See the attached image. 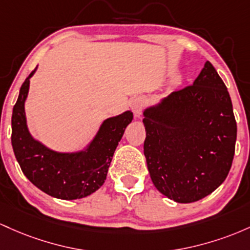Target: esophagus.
Listing matches in <instances>:
<instances>
[{
  "instance_id": "obj_1",
  "label": "esophagus",
  "mask_w": 250,
  "mask_h": 250,
  "mask_svg": "<svg viewBox=\"0 0 250 250\" xmlns=\"http://www.w3.org/2000/svg\"><path fill=\"white\" fill-rule=\"evenodd\" d=\"M144 106H145V100L143 99V98H137V99H134V102L132 104V110H133L134 116L137 118H140V116H142L143 110H144Z\"/></svg>"
}]
</instances>
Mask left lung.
Here are the masks:
<instances>
[{
    "instance_id": "left-lung-1",
    "label": "left lung",
    "mask_w": 250,
    "mask_h": 250,
    "mask_svg": "<svg viewBox=\"0 0 250 250\" xmlns=\"http://www.w3.org/2000/svg\"><path fill=\"white\" fill-rule=\"evenodd\" d=\"M144 155L157 189L178 203L200 201L223 183L237 126L230 95L207 61L192 85L144 112Z\"/></svg>"
}]
</instances>
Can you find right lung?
I'll return each instance as SVG.
<instances>
[{"label":"right lung","mask_w":250,"mask_h":250,"mask_svg":"<svg viewBox=\"0 0 250 250\" xmlns=\"http://www.w3.org/2000/svg\"><path fill=\"white\" fill-rule=\"evenodd\" d=\"M28 75L22 83L12 116V145L24 176L43 192L61 200H77L99 189L107 176L112 157L133 114L125 112L105 120L86 152L58 153L30 137L26 125L24 100Z\"/></svg>","instance_id":"right-lung-1"}]
</instances>
